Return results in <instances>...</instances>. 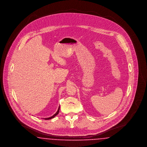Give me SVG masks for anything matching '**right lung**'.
<instances>
[{"label":"right lung","instance_id":"add662e5","mask_svg":"<svg viewBox=\"0 0 147 147\" xmlns=\"http://www.w3.org/2000/svg\"><path fill=\"white\" fill-rule=\"evenodd\" d=\"M59 109H60V107H58V111H57L56 113L54 115H53L52 116H51V117H49V118H45V119H53V118H54L56 116H57L58 114V113H59Z\"/></svg>","mask_w":147,"mask_h":147}]
</instances>
